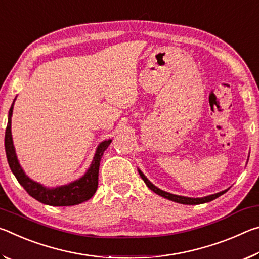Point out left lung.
I'll return each instance as SVG.
<instances>
[{
  "label": "left lung",
  "mask_w": 259,
  "mask_h": 259,
  "mask_svg": "<svg viewBox=\"0 0 259 259\" xmlns=\"http://www.w3.org/2000/svg\"><path fill=\"white\" fill-rule=\"evenodd\" d=\"M139 175L140 177H142V179L144 182H145V184L147 185L148 188H151V190L156 193V194H159L161 196H163V198L168 199V200H171V201H175V202L177 203H182V204H200V203H205V202H210V201H212L214 199H217L218 196H221L222 194H224V193L227 191H223V192H219V193H216V194H212V195H209V196H204V198H186V196H181V195H175V194H171V193H168V192H164L160 190V188H157L156 186L153 185V184L148 181V179L145 177V175H144L142 171L139 170Z\"/></svg>",
  "instance_id": "1"
}]
</instances>
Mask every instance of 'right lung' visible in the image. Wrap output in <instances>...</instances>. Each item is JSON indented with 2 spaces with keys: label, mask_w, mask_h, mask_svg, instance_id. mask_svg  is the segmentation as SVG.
Listing matches in <instances>:
<instances>
[{
  "label": "right lung",
  "mask_w": 259,
  "mask_h": 259,
  "mask_svg": "<svg viewBox=\"0 0 259 259\" xmlns=\"http://www.w3.org/2000/svg\"><path fill=\"white\" fill-rule=\"evenodd\" d=\"M15 100L11 105L10 111H9L6 136H4V147H6L8 163L10 165L11 171L14 172L17 181L19 182L20 185L23 186L26 192H27L30 196H33L35 200L40 201L41 203H45L48 205H54V207H66V205L78 204L89 200L90 198H93V195L95 194L96 191H97L98 187V172L100 159H102L105 150L108 147L112 140L108 139L105 140L103 143H100L97 151H96L93 163H91L89 170H88L87 174L82 178L68 184V185L59 186L49 190V188L43 187L41 184L35 183L32 179H29L26 176L23 169H21L20 164L18 163V160H17L14 143H12L11 137V116Z\"/></svg>",
  "instance_id": "right-lung-1"
}]
</instances>
